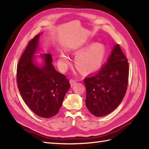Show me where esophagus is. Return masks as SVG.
<instances>
[{"label": "esophagus", "mask_w": 149, "mask_h": 149, "mask_svg": "<svg viewBox=\"0 0 149 149\" xmlns=\"http://www.w3.org/2000/svg\"><path fill=\"white\" fill-rule=\"evenodd\" d=\"M70 84L71 86H72L73 85H74L75 83H76V81L75 80V79H71L70 80Z\"/></svg>", "instance_id": "obj_1"}]
</instances>
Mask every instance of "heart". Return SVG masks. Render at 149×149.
<instances>
[{"label": "heart", "instance_id": "b5f03b06", "mask_svg": "<svg viewBox=\"0 0 149 149\" xmlns=\"http://www.w3.org/2000/svg\"><path fill=\"white\" fill-rule=\"evenodd\" d=\"M105 56V49L101 44H95L77 54L75 57V66L79 71L91 73L98 70L102 66ZM58 63L65 68L68 63V58L63 53L59 55Z\"/></svg>", "mask_w": 149, "mask_h": 149}]
</instances>
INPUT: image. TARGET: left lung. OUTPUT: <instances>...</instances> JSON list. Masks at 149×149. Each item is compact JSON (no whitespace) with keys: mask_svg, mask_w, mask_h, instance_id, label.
I'll use <instances>...</instances> for the list:
<instances>
[{"mask_svg":"<svg viewBox=\"0 0 149 149\" xmlns=\"http://www.w3.org/2000/svg\"><path fill=\"white\" fill-rule=\"evenodd\" d=\"M119 44L97 74L84 79L86 105L96 117L112 112L121 103L127 88L129 63Z\"/></svg>","mask_w":149,"mask_h":149,"instance_id":"left-lung-1","label":"left lung"}]
</instances>
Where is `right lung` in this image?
Returning <instances> with one entry per match:
<instances>
[{
  "label": "right lung",
  "mask_w": 149,
  "mask_h": 149,
  "mask_svg": "<svg viewBox=\"0 0 149 149\" xmlns=\"http://www.w3.org/2000/svg\"><path fill=\"white\" fill-rule=\"evenodd\" d=\"M39 36L38 34L29 41L21 56L16 81L20 95L30 109L40 117L50 118L59 112L70 84L66 76L54 69L50 53L42 55L43 67L34 64L33 54Z\"/></svg>",
  "instance_id": "1"
}]
</instances>
